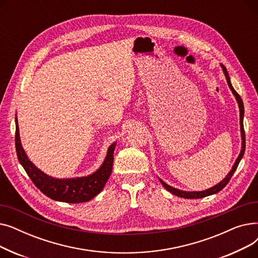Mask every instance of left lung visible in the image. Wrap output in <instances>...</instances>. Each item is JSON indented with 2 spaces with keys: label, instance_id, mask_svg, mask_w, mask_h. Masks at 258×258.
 Listing matches in <instances>:
<instances>
[{
  "label": "left lung",
  "instance_id": "1",
  "mask_svg": "<svg viewBox=\"0 0 258 258\" xmlns=\"http://www.w3.org/2000/svg\"><path fill=\"white\" fill-rule=\"evenodd\" d=\"M222 69L224 71V74L226 76V79H227V84L230 88V90L232 91L233 95L235 96V99L238 103V107H239V122H240V133H241V151L235 161L234 165L232 166V169L230 170V172L226 175V178L224 180H222L219 184L214 185L213 187L209 188V189H206V190H203V191H183V190H180V189H177V188H173L169 185H167L165 182H163L162 180H160V182L162 183V185L164 186L165 189H167V190L169 192H171L172 195L177 196V197H180V198H184V199H201V198H205V197H208V196H211V195H214V194H218L219 191H221L222 189L228 184V182L230 181V179L232 178V175L234 173V171L236 170L239 162L243 156V154H245V148H246V138H245V130H243V112H245V108H243V103H242V100L240 98L239 95L236 93V91L233 89L232 85H231V81H230V77L228 75V72H227V69L225 68V66L221 64Z\"/></svg>",
  "mask_w": 258,
  "mask_h": 258
}]
</instances>
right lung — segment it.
<instances>
[{
    "label": "right lung",
    "mask_w": 258,
    "mask_h": 258,
    "mask_svg": "<svg viewBox=\"0 0 258 258\" xmlns=\"http://www.w3.org/2000/svg\"><path fill=\"white\" fill-rule=\"evenodd\" d=\"M116 142L107 150L102 165L94 173L87 177L72 179H55L39 170L27 157L21 143L18 118H16V150L20 163L33 184L48 198L64 203H84L96 197L110 178Z\"/></svg>",
    "instance_id": "obj_1"
}]
</instances>
